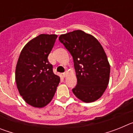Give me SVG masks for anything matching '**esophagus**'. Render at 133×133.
Returning <instances> with one entry per match:
<instances>
[{
    "label": "esophagus",
    "instance_id": "1",
    "mask_svg": "<svg viewBox=\"0 0 133 133\" xmlns=\"http://www.w3.org/2000/svg\"><path fill=\"white\" fill-rule=\"evenodd\" d=\"M67 75H68V72L67 71H66V72H64V73H63V77H66V76H67Z\"/></svg>",
    "mask_w": 133,
    "mask_h": 133
}]
</instances>
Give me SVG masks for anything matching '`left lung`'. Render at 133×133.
<instances>
[{
  "label": "left lung",
  "mask_w": 133,
  "mask_h": 133,
  "mask_svg": "<svg viewBox=\"0 0 133 133\" xmlns=\"http://www.w3.org/2000/svg\"><path fill=\"white\" fill-rule=\"evenodd\" d=\"M58 39L73 58L77 78V84L72 89L74 95L84 103L98 100L107 88L110 71L101 43L81 30L61 35Z\"/></svg>",
  "instance_id": "left-lung-1"
}]
</instances>
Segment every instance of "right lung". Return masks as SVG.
Segmentation results:
<instances>
[{"mask_svg":"<svg viewBox=\"0 0 133 133\" xmlns=\"http://www.w3.org/2000/svg\"><path fill=\"white\" fill-rule=\"evenodd\" d=\"M56 35L41 34L27 43L21 50L15 71L17 89L30 106L43 108L53 98L60 77L49 62Z\"/></svg>","mask_w":133,"mask_h":133,"instance_id":"obj_1","label":"right lung"}]
</instances>
